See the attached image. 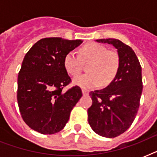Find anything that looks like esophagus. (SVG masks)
Masks as SVG:
<instances>
[{"mask_svg":"<svg viewBox=\"0 0 157 157\" xmlns=\"http://www.w3.org/2000/svg\"><path fill=\"white\" fill-rule=\"evenodd\" d=\"M82 94H83V95H88L89 92L86 91V90H82Z\"/></svg>","mask_w":157,"mask_h":157,"instance_id":"obj_1","label":"esophagus"}]
</instances>
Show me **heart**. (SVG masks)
Masks as SVG:
<instances>
[{
	"mask_svg": "<svg viewBox=\"0 0 157 157\" xmlns=\"http://www.w3.org/2000/svg\"><path fill=\"white\" fill-rule=\"evenodd\" d=\"M81 60L89 63L86 67L88 73L80 75L73 79V84L84 90H90L100 84L107 85L114 78L119 68V55L114 50L97 43L86 44L81 48L80 58L73 51L64 58V67L71 76H76L81 70Z\"/></svg>",
	"mask_w": 157,
	"mask_h": 157,
	"instance_id": "b5f03b06",
	"label": "heart"
}]
</instances>
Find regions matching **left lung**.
I'll list each match as a JSON object with an SVG mask.
<instances>
[{"label":"left lung","mask_w":157,"mask_h":157,"mask_svg":"<svg viewBox=\"0 0 157 157\" xmlns=\"http://www.w3.org/2000/svg\"><path fill=\"white\" fill-rule=\"evenodd\" d=\"M97 42L114 46L119 55V68L104 89L91 91L92 105L88 121L94 131L105 138H115L129 129L136 117L143 91L141 65L131 48L117 39H98Z\"/></svg>","instance_id":"8db88e82"}]
</instances>
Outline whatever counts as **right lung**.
<instances>
[{
    "label": "right lung",
    "instance_id": "add662e5",
    "mask_svg": "<svg viewBox=\"0 0 157 157\" xmlns=\"http://www.w3.org/2000/svg\"><path fill=\"white\" fill-rule=\"evenodd\" d=\"M82 42L44 38L26 54L18 76L17 98L21 116L31 129L53 134L62 130L68 121L82 92L79 86L62 91L71 82L64 67V58Z\"/></svg>",
    "mask_w": 157,
    "mask_h": 157
}]
</instances>
